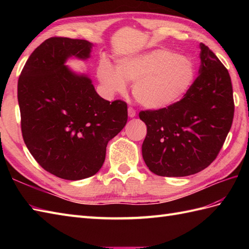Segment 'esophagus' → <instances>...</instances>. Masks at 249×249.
I'll list each match as a JSON object with an SVG mask.
<instances>
[{
    "label": "esophagus",
    "mask_w": 249,
    "mask_h": 249,
    "mask_svg": "<svg viewBox=\"0 0 249 249\" xmlns=\"http://www.w3.org/2000/svg\"><path fill=\"white\" fill-rule=\"evenodd\" d=\"M127 111H128V116H129V118H135V116H136V110L134 108L129 107Z\"/></svg>",
    "instance_id": "obj_1"
}]
</instances>
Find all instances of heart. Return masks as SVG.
Instances as JSON below:
<instances>
[{
	"label": "heart",
	"mask_w": 249,
	"mask_h": 249,
	"mask_svg": "<svg viewBox=\"0 0 249 249\" xmlns=\"http://www.w3.org/2000/svg\"><path fill=\"white\" fill-rule=\"evenodd\" d=\"M97 78L105 93H124L127 81H134L133 94L147 109H162L179 102L195 80V66L186 56L166 49L127 56L118 66L102 60Z\"/></svg>",
	"instance_id": "obj_1"
}]
</instances>
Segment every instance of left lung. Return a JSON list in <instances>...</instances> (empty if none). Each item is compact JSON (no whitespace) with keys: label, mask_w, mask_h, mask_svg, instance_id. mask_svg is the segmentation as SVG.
I'll use <instances>...</instances> for the list:
<instances>
[{"label":"left lung","mask_w":249,"mask_h":249,"mask_svg":"<svg viewBox=\"0 0 249 249\" xmlns=\"http://www.w3.org/2000/svg\"><path fill=\"white\" fill-rule=\"evenodd\" d=\"M199 76L170 107L139 113L146 125L142 156L160 177H187L217 157L234 114L231 78L208 46L200 44Z\"/></svg>","instance_id":"obj_1"}]
</instances>
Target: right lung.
<instances>
[{
	"label": "right lung",
	"instance_id": "obj_1",
	"mask_svg": "<svg viewBox=\"0 0 249 249\" xmlns=\"http://www.w3.org/2000/svg\"><path fill=\"white\" fill-rule=\"evenodd\" d=\"M92 46L67 37L46 39L30 55L18 80L26 147L46 171L71 181L99 171L108 142L127 122L125 102L102 98L88 75L65 65L70 57L89 59Z\"/></svg>",
	"mask_w": 249,
	"mask_h": 249
}]
</instances>
